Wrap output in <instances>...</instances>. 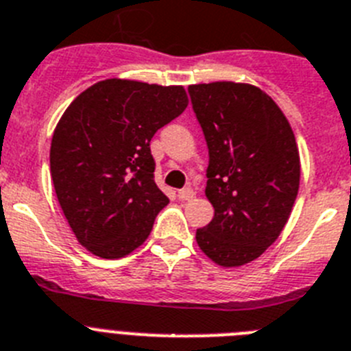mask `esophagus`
Returning <instances> with one entry per match:
<instances>
[{
	"instance_id": "34e87169",
	"label": "esophagus",
	"mask_w": 351,
	"mask_h": 351,
	"mask_svg": "<svg viewBox=\"0 0 351 351\" xmlns=\"http://www.w3.org/2000/svg\"><path fill=\"white\" fill-rule=\"evenodd\" d=\"M178 198L184 199V202H189V199L194 198V191L191 187H185V189L178 191Z\"/></svg>"
}]
</instances>
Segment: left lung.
<instances>
[{"mask_svg": "<svg viewBox=\"0 0 351 351\" xmlns=\"http://www.w3.org/2000/svg\"><path fill=\"white\" fill-rule=\"evenodd\" d=\"M189 93L208 146L205 196L214 207L196 243L217 266H244L278 239L298 196L293 128L255 85L212 82Z\"/></svg>", "mask_w": 351, "mask_h": 351, "instance_id": "left-lung-1", "label": "left lung"}]
</instances>
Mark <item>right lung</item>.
I'll list each match as a JSON object with an SVG mask.
<instances>
[{"label": "right lung", "mask_w": 351, "mask_h": 351, "mask_svg": "<svg viewBox=\"0 0 351 351\" xmlns=\"http://www.w3.org/2000/svg\"><path fill=\"white\" fill-rule=\"evenodd\" d=\"M182 85L108 78L73 99L53 132L49 169L78 243L121 258L148 239L169 199L155 184L149 143L187 107Z\"/></svg>", "instance_id": "right-lung-1"}]
</instances>
